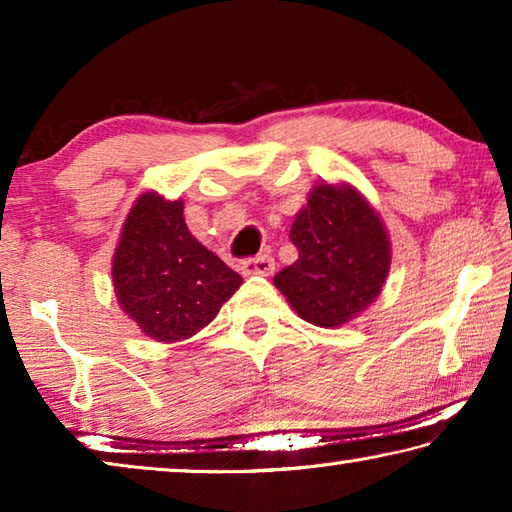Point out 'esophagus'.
Here are the masks:
<instances>
[{
    "instance_id": "1",
    "label": "esophagus",
    "mask_w": 512,
    "mask_h": 512,
    "mask_svg": "<svg viewBox=\"0 0 512 512\" xmlns=\"http://www.w3.org/2000/svg\"><path fill=\"white\" fill-rule=\"evenodd\" d=\"M275 271V259L268 255L250 257L246 262H241V273L244 275H271Z\"/></svg>"
}]
</instances>
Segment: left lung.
<instances>
[{
	"mask_svg": "<svg viewBox=\"0 0 512 512\" xmlns=\"http://www.w3.org/2000/svg\"><path fill=\"white\" fill-rule=\"evenodd\" d=\"M298 259L273 277L291 309L336 329L363 314L391 271V237L375 207L350 183H318L293 219Z\"/></svg>",
	"mask_w": 512,
	"mask_h": 512,
	"instance_id": "1",
	"label": "left lung"
}]
</instances>
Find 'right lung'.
I'll return each mask as SVG.
<instances>
[{
	"label": "right lung",
	"mask_w": 512,
	"mask_h": 512,
	"mask_svg": "<svg viewBox=\"0 0 512 512\" xmlns=\"http://www.w3.org/2000/svg\"><path fill=\"white\" fill-rule=\"evenodd\" d=\"M183 212L180 198L140 194L112 255L119 307L158 343L192 339L244 282L189 232Z\"/></svg>",
	"instance_id": "obj_1"
}]
</instances>
